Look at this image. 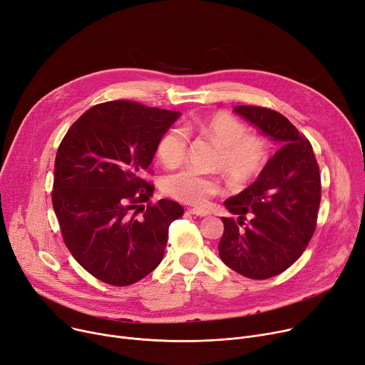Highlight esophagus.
<instances>
[{"mask_svg": "<svg viewBox=\"0 0 365 365\" xmlns=\"http://www.w3.org/2000/svg\"><path fill=\"white\" fill-rule=\"evenodd\" d=\"M188 212L192 213V215H197V217H207V215H210V212L207 209H205V207H191V209H188Z\"/></svg>", "mask_w": 365, "mask_h": 365, "instance_id": "obj_1", "label": "esophagus"}]
</instances>
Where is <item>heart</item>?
Segmentation results:
<instances>
[{
	"instance_id": "1",
	"label": "heart",
	"mask_w": 365,
	"mask_h": 365,
	"mask_svg": "<svg viewBox=\"0 0 365 365\" xmlns=\"http://www.w3.org/2000/svg\"><path fill=\"white\" fill-rule=\"evenodd\" d=\"M196 130L220 145L217 165L230 180L245 184L258 177L269 159V144L258 135H247L246 125L227 112H218L196 125ZM158 158L166 168L178 166L187 155V134L181 128H170L159 140ZM168 196L191 205H203L217 196L221 184L195 168H182L162 181Z\"/></svg>"
}]
</instances>
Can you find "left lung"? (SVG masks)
<instances>
[{
	"label": "left lung",
	"mask_w": 365,
	"mask_h": 365,
	"mask_svg": "<svg viewBox=\"0 0 365 365\" xmlns=\"http://www.w3.org/2000/svg\"><path fill=\"white\" fill-rule=\"evenodd\" d=\"M232 110L282 143L258 180L224 202L237 221L222 218L218 245L227 267L265 280L293 265L312 237L321 200L319 169L311 143L287 118L258 106H235Z\"/></svg>",
	"instance_id": "1"
}]
</instances>
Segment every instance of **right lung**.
<instances>
[{
    "label": "right lung",
    "instance_id": "obj_1",
    "mask_svg": "<svg viewBox=\"0 0 365 365\" xmlns=\"http://www.w3.org/2000/svg\"><path fill=\"white\" fill-rule=\"evenodd\" d=\"M180 112L116 100L91 107L61 140L53 207L63 240L78 264L100 282L130 286L162 261L180 203L152 197L150 173L160 137Z\"/></svg>",
    "mask_w": 365,
    "mask_h": 365
}]
</instances>
